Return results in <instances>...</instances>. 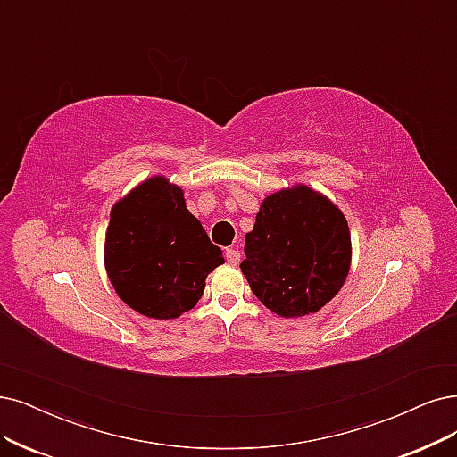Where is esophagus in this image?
<instances>
[{"instance_id": "obj_1", "label": "esophagus", "mask_w": 457, "mask_h": 457, "mask_svg": "<svg viewBox=\"0 0 457 457\" xmlns=\"http://www.w3.org/2000/svg\"><path fill=\"white\" fill-rule=\"evenodd\" d=\"M226 258H228L229 265H237L239 260H241V252L237 248H228L226 250Z\"/></svg>"}]
</instances>
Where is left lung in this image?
Returning a JSON list of instances; mask_svg holds the SVG:
<instances>
[{
	"label": "left lung",
	"instance_id": "obj_1",
	"mask_svg": "<svg viewBox=\"0 0 457 457\" xmlns=\"http://www.w3.org/2000/svg\"><path fill=\"white\" fill-rule=\"evenodd\" d=\"M241 271L263 305L282 318L312 314L348 277L352 246L345 214L305 184L263 199L245 237Z\"/></svg>",
	"mask_w": 457,
	"mask_h": 457
}]
</instances>
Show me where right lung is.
<instances>
[{"label": "right lung", "mask_w": 457, "mask_h": 457, "mask_svg": "<svg viewBox=\"0 0 457 457\" xmlns=\"http://www.w3.org/2000/svg\"><path fill=\"white\" fill-rule=\"evenodd\" d=\"M222 263V250L165 177L141 182L114 203L105 267L118 297L133 311L156 320L180 316L195 307L207 275Z\"/></svg>", "instance_id": "obj_1"}]
</instances>
